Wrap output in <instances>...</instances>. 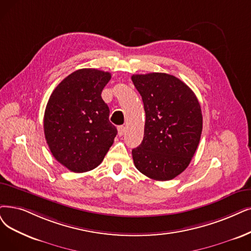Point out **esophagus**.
Returning <instances> with one entry per match:
<instances>
[{
  "label": "esophagus",
  "instance_id": "esophagus-1",
  "mask_svg": "<svg viewBox=\"0 0 251 251\" xmlns=\"http://www.w3.org/2000/svg\"><path fill=\"white\" fill-rule=\"evenodd\" d=\"M117 131H118V135L119 136H123L125 134V132H126V126H119L117 127Z\"/></svg>",
  "mask_w": 251,
  "mask_h": 251
}]
</instances>
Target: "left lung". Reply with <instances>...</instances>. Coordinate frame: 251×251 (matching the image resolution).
Returning a JSON list of instances; mask_svg holds the SVG:
<instances>
[{
	"label": "left lung",
	"instance_id": "1",
	"mask_svg": "<svg viewBox=\"0 0 251 251\" xmlns=\"http://www.w3.org/2000/svg\"><path fill=\"white\" fill-rule=\"evenodd\" d=\"M132 81L146 115L143 141L132 150L134 164L153 180H171L188 167L198 148L201 106L192 89L173 75L137 74Z\"/></svg>",
	"mask_w": 251,
	"mask_h": 251
}]
</instances>
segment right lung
I'll list each match as a JSON object with an SVG mask.
<instances>
[{"mask_svg": "<svg viewBox=\"0 0 251 251\" xmlns=\"http://www.w3.org/2000/svg\"><path fill=\"white\" fill-rule=\"evenodd\" d=\"M109 72L80 69L67 76L50 96L44 113L46 142L58 163L75 173L103 162L117 134L101 97Z\"/></svg>", "mask_w": 251, "mask_h": 251, "instance_id": "1", "label": "right lung"}]
</instances>
